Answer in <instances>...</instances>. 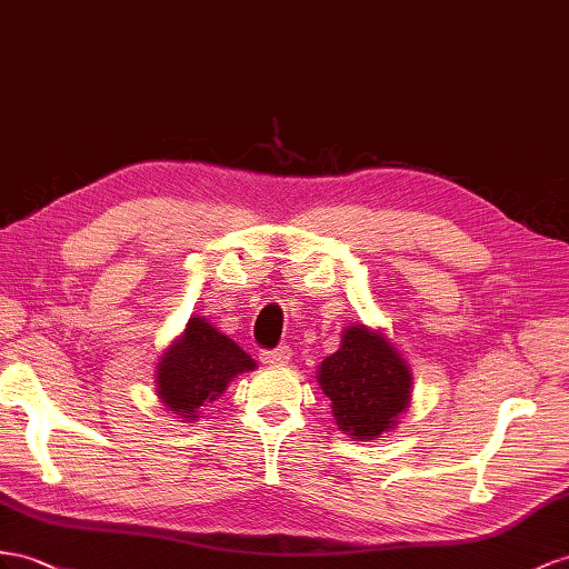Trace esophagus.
<instances>
[{
    "mask_svg": "<svg viewBox=\"0 0 569 569\" xmlns=\"http://www.w3.org/2000/svg\"><path fill=\"white\" fill-rule=\"evenodd\" d=\"M259 360L264 362V366H286V362L290 360V348L279 346V348H273V351H261Z\"/></svg>",
    "mask_w": 569,
    "mask_h": 569,
    "instance_id": "esophagus-1",
    "label": "esophagus"
}]
</instances>
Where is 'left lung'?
<instances>
[{
	"instance_id": "1",
	"label": "left lung",
	"mask_w": 569,
	"mask_h": 569,
	"mask_svg": "<svg viewBox=\"0 0 569 569\" xmlns=\"http://www.w3.org/2000/svg\"><path fill=\"white\" fill-rule=\"evenodd\" d=\"M317 382L339 430L366 442L395 428L409 409L413 375L382 331L356 325L343 329L339 351L322 360Z\"/></svg>"
}]
</instances>
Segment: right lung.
Wrapping results in <instances>:
<instances>
[{
  "label": "right lung",
  "instance_id": "1",
  "mask_svg": "<svg viewBox=\"0 0 569 569\" xmlns=\"http://www.w3.org/2000/svg\"><path fill=\"white\" fill-rule=\"evenodd\" d=\"M254 368L257 362L236 341L203 317H189L184 331L160 356L156 395L168 411L197 420L201 406L221 397L232 377Z\"/></svg>",
  "mask_w": 569,
  "mask_h": 569
}]
</instances>
